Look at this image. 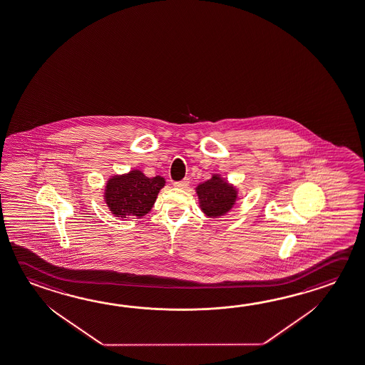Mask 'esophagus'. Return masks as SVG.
Segmentation results:
<instances>
[{"instance_id": "esophagus-1", "label": "esophagus", "mask_w": 365, "mask_h": 365, "mask_svg": "<svg viewBox=\"0 0 365 365\" xmlns=\"http://www.w3.org/2000/svg\"><path fill=\"white\" fill-rule=\"evenodd\" d=\"M190 185V180L188 178H185L183 180H178V182H174V185L177 187V188H187V185Z\"/></svg>"}]
</instances>
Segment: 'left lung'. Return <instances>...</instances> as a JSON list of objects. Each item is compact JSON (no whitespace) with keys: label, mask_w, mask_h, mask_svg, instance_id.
I'll list each match as a JSON object with an SVG mask.
<instances>
[{"label":"left lung","mask_w":365,"mask_h":365,"mask_svg":"<svg viewBox=\"0 0 365 365\" xmlns=\"http://www.w3.org/2000/svg\"><path fill=\"white\" fill-rule=\"evenodd\" d=\"M196 192L201 210L210 217L227 214L237 200L236 188L217 174H214L211 180L198 185Z\"/></svg>","instance_id":"left-lung-1"}]
</instances>
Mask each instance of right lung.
<instances>
[{
    "label": "right lung",
    "mask_w": 365,
    "mask_h": 365,
    "mask_svg": "<svg viewBox=\"0 0 365 365\" xmlns=\"http://www.w3.org/2000/svg\"><path fill=\"white\" fill-rule=\"evenodd\" d=\"M165 180L156 175L148 178L141 170L114 175L105 188V201L115 217H142L153 209Z\"/></svg>",
    "instance_id": "obj_1"
}]
</instances>
